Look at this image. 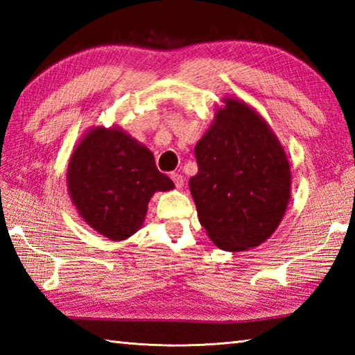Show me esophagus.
Wrapping results in <instances>:
<instances>
[{"mask_svg":"<svg viewBox=\"0 0 355 355\" xmlns=\"http://www.w3.org/2000/svg\"><path fill=\"white\" fill-rule=\"evenodd\" d=\"M171 178H172V182H173V184L177 186V189H182L183 187V184H184V178H183V175H180V173H171Z\"/></svg>","mask_w":355,"mask_h":355,"instance_id":"34e87169","label":"esophagus"}]
</instances>
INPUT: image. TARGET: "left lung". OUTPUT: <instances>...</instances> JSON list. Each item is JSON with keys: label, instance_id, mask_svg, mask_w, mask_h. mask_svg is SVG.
<instances>
[{"label": "left lung", "instance_id": "left-lung-1", "mask_svg": "<svg viewBox=\"0 0 355 355\" xmlns=\"http://www.w3.org/2000/svg\"><path fill=\"white\" fill-rule=\"evenodd\" d=\"M195 145L197 175L189 189L198 220L216 247H258L281 224L291 197L288 157L258 111L224 97Z\"/></svg>", "mask_w": 355, "mask_h": 355}]
</instances>
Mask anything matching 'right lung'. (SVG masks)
I'll list each match as a JSON object with an SVG mask.
<instances>
[{
    "mask_svg": "<svg viewBox=\"0 0 355 355\" xmlns=\"http://www.w3.org/2000/svg\"><path fill=\"white\" fill-rule=\"evenodd\" d=\"M154 154L120 126H93L79 140L67 168L71 202L89 227L111 241L137 232L155 192L173 189Z\"/></svg>",
    "mask_w": 355,
    "mask_h": 355,
    "instance_id": "obj_1",
    "label": "right lung"
}]
</instances>
